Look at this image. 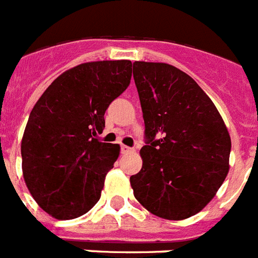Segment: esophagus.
<instances>
[{"label": "esophagus", "instance_id": "esophagus-1", "mask_svg": "<svg viewBox=\"0 0 258 258\" xmlns=\"http://www.w3.org/2000/svg\"><path fill=\"white\" fill-rule=\"evenodd\" d=\"M134 148L128 147V146H124V144H122V154H130V152H134Z\"/></svg>", "mask_w": 258, "mask_h": 258}]
</instances>
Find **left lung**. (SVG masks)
I'll list each match as a JSON object with an SVG mask.
<instances>
[{"instance_id":"1","label":"left lung","mask_w":258,"mask_h":258,"mask_svg":"<svg viewBox=\"0 0 258 258\" xmlns=\"http://www.w3.org/2000/svg\"><path fill=\"white\" fill-rule=\"evenodd\" d=\"M146 124L142 169L130 177L134 196L155 216L184 220L199 213L229 171L231 136L200 86L160 62H134Z\"/></svg>"}]
</instances>
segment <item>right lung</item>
Instances as JSON below:
<instances>
[{"label": "right lung", "mask_w": 258, "mask_h": 258, "mask_svg": "<svg viewBox=\"0 0 258 258\" xmlns=\"http://www.w3.org/2000/svg\"><path fill=\"white\" fill-rule=\"evenodd\" d=\"M131 60H96L60 74L31 110L22 142L27 189L58 220L85 215L100 199L106 175L120 152L103 143L104 112L130 85Z\"/></svg>", "instance_id": "right-lung-1"}]
</instances>
